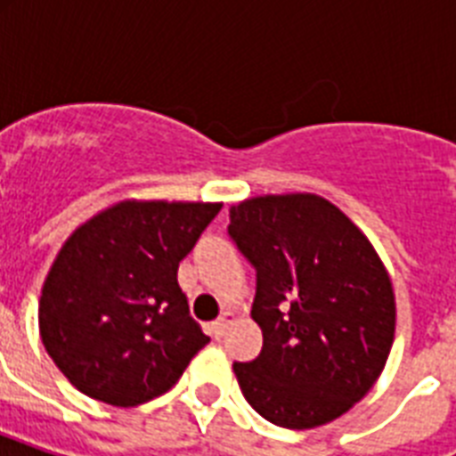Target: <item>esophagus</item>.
Returning a JSON list of instances; mask_svg holds the SVG:
<instances>
[{
    "label": "esophagus",
    "instance_id": "34e87169",
    "mask_svg": "<svg viewBox=\"0 0 456 456\" xmlns=\"http://www.w3.org/2000/svg\"><path fill=\"white\" fill-rule=\"evenodd\" d=\"M234 322V312H224L217 322H213V326H210V333H213V338H222L224 336V331H227V326Z\"/></svg>",
    "mask_w": 456,
    "mask_h": 456
}]
</instances>
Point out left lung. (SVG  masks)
Segmentation results:
<instances>
[{
  "label": "left lung",
  "mask_w": 456,
  "mask_h": 456,
  "mask_svg": "<svg viewBox=\"0 0 456 456\" xmlns=\"http://www.w3.org/2000/svg\"><path fill=\"white\" fill-rule=\"evenodd\" d=\"M229 236L256 267L253 362H234L253 410L281 428L346 414L381 376L395 338V293L381 257L317 193L256 196L229 210Z\"/></svg>",
  "instance_id": "1"
}]
</instances>
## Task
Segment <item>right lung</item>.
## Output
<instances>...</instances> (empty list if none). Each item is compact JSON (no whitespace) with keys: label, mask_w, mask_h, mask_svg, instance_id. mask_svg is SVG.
<instances>
[{"label":"right lung","mask_w":456,"mask_h":456,"mask_svg":"<svg viewBox=\"0 0 456 456\" xmlns=\"http://www.w3.org/2000/svg\"><path fill=\"white\" fill-rule=\"evenodd\" d=\"M222 203L120 200L61 246L39 298V336L85 395L137 407L179 381L208 336L177 267Z\"/></svg>","instance_id":"right-lung-1"}]
</instances>
